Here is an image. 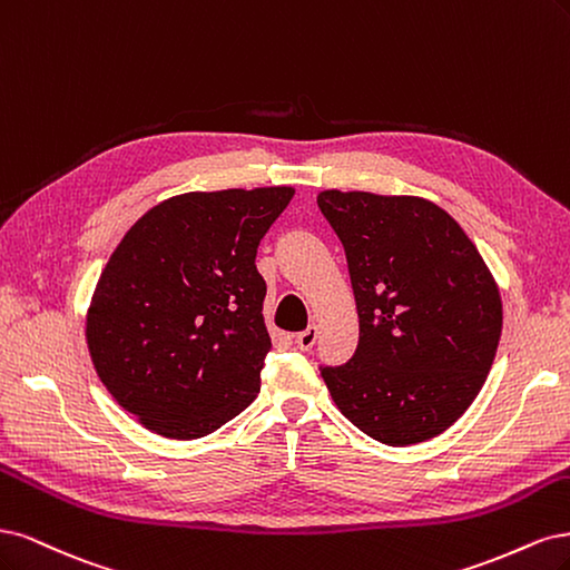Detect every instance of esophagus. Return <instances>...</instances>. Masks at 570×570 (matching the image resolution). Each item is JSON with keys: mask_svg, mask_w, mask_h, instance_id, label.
<instances>
[{"mask_svg": "<svg viewBox=\"0 0 570 570\" xmlns=\"http://www.w3.org/2000/svg\"><path fill=\"white\" fill-rule=\"evenodd\" d=\"M315 341H317V326L315 324L307 326L305 332L296 334V345L301 347V351H309V347L315 345Z\"/></svg>", "mask_w": 570, "mask_h": 570, "instance_id": "esophagus-1", "label": "esophagus"}]
</instances>
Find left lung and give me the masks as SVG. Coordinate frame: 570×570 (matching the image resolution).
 Here are the masks:
<instances>
[{"mask_svg": "<svg viewBox=\"0 0 570 570\" xmlns=\"http://www.w3.org/2000/svg\"><path fill=\"white\" fill-rule=\"evenodd\" d=\"M317 206L345 248L360 341L322 366L336 407L385 445L424 443L481 393L502 298L456 219L419 196L326 189Z\"/></svg>", "mask_w": 570, "mask_h": 570, "instance_id": "obj_1", "label": "left lung"}]
</instances>
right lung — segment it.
Returning a JSON list of instances; mask_svg holds the SVG:
<instances>
[{"label":"right lung","mask_w":570,"mask_h":570,"mask_svg":"<svg viewBox=\"0 0 570 570\" xmlns=\"http://www.w3.org/2000/svg\"><path fill=\"white\" fill-rule=\"evenodd\" d=\"M293 194L173 196L108 258L87 309V347L106 391L144 429L204 438L258 395L272 341L255 253Z\"/></svg>","instance_id":"add662e5"}]
</instances>
